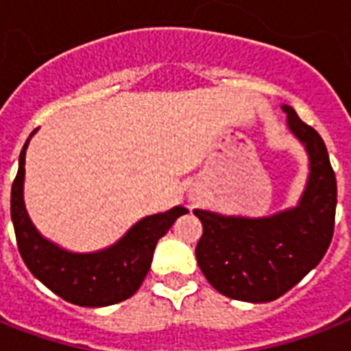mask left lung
<instances>
[{
  "mask_svg": "<svg viewBox=\"0 0 351 351\" xmlns=\"http://www.w3.org/2000/svg\"><path fill=\"white\" fill-rule=\"evenodd\" d=\"M287 128L308 155V178L298 204L269 216L195 209L204 225L196 245L200 270L220 294L247 303L281 298L315 269L333 236L337 182L314 128L283 104Z\"/></svg>",
  "mask_w": 351,
  "mask_h": 351,
  "instance_id": "left-lung-1",
  "label": "left lung"
}]
</instances>
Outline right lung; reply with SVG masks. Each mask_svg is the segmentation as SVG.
Masks as SVG:
<instances>
[{"label": "right lung", "mask_w": 351, "mask_h": 351, "mask_svg": "<svg viewBox=\"0 0 351 351\" xmlns=\"http://www.w3.org/2000/svg\"><path fill=\"white\" fill-rule=\"evenodd\" d=\"M32 135L19 155V169L10 195V215L25 265L47 289L77 306H110L131 298L149 272L158 240L176 218L189 210L176 205L166 213L146 216L106 249L93 252L62 249L36 229L25 207V155Z\"/></svg>", "instance_id": "1"}]
</instances>
